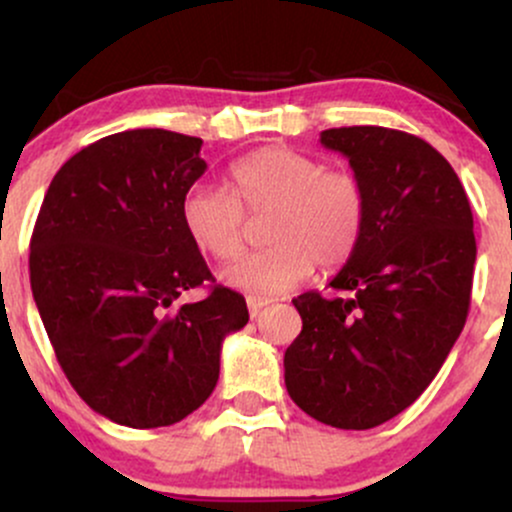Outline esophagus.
Listing matches in <instances>:
<instances>
[{
  "mask_svg": "<svg viewBox=\"0 0 512 512\" xmlns=\"http://www.w3.org/2000/svg\"><path fill=\"white\" fill-rule=\"evenodd\" d=\"M269 305V301L267 298H255V296H250L248 298V310H250V317H257L262 313V308H267Z\"/></svg>",
  "mask_w": 512,
  "mask_h": 512,
  "instance_id": "obj_1",
  "label": "esophagus"
}]
</instances>
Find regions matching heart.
<instances>
[{"label": "heart", "instance_id": "heart-1", "mask_svg": "<svg viewBox=\"0 0 512 512\" xmlns=\"http://www.w3.org/2000/svg\"><path fill=\"white\" fill-rule=\"evenodd\" d=\"M233 192L197 182L180 202L187 238L216 260L243 245L245 211L272 214L264 240L272 248L245 252L221 269V281L252 296H279L308 279L313 267L337 269L354 255L366 231L368 199L349 170L320 158L269 146L231 168Z\"/></svg>", "mask_w": 512, "mask_h": 512}]
</instances>
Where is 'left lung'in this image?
I'll list each match as a JSON object with an SVG mask.
<instances>
[{"instance_id": "1", "label": "left lung", "mask_w": 512, "mask_h": 512, "mask_svg": "<svg viewBox=\"0 0 512 512\" xmlns=\"http://www.w3.org/2000/svg\"><path fill=\"white\" fill-rule=\"evenodd\" d=\"M320 144L349 158L361 180L366 231L330 281L342 298H293L303 330L284 354V380L308 416L366 431L416 402L460 337L474 219L455 170L414 134L339 127Z\"/></svg>"}]
</instances>
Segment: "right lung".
Here are the masks:
<instances>
[{"label":"right lung","mask_w":512,"mask_h":512,"mask_svg":"<svg viewBox=\"0 0 512 512\" xmlns=\"http://www.w3.org/2000/svg\"><path fill=\"white\" fill-rule=\"evenodd\" d=\"M202 139L127 129L52 178L31 238V289L57 361L93 411L129 428L178 424L219 380L221 344L248 325L240 293L214 281L180 219L202 178Z\"/></svg>","instance_id":"right-lung-1"}]
</instances>
